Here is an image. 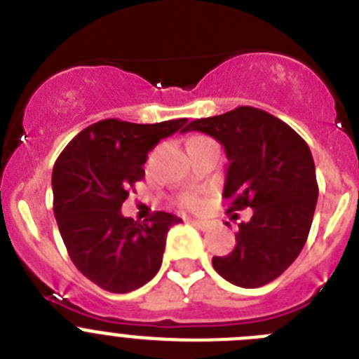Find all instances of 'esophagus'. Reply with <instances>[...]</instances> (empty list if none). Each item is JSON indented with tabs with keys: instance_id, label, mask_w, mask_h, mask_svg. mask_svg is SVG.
Wrapping results in <instances>:
<instances>
[{
	"instance_id": "34e87169",
	"label": "esophagus",
	"mask_w": 359,
	"mask_h": 359,
	"mask_svg": "<svg viewBox=\"0 0 359 359\" xmlns=\"http://www.w3.org/2000/svg\"><path fill=\"white\" fill-rule=\"evenodd\" d=\"M189 222H192L194 226H197L199 229H210V222L208 220H203V219H189Z\"/></svg>"
}]
</instances>
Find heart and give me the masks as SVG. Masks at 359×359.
Returning <instances> with one entry per match:
<instances>
[{
	"mask_svg": "<svg viewBox=\"0 0 359 359\" xmlns=\"http://www.w3.org/2000/svg\"><path fill=\"white\" fill-rule=\"evenodd\" d=\"M199 205V201H197L196 197H189V199H187V206H197Z\"/></svg>",
	"mask_w": 359,
	"mask_h": 359,
	"instance_id": "heart-1",
	"label": "heart"
}]
</instances>
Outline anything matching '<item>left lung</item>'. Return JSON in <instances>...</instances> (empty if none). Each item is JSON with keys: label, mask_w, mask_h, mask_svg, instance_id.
Listing matches in <instances>:
<instances>
[{"label": "left lung", "mask_w": 359, "mask_h": 359, "mask_svg": "<svg viewBox=\"0 0 359 359\" xmlns=\"http://www.w3.org/2000/svg\"><path fill=\"white\" fill-rule=\"evenodd\" d=\"M185 131L224 147L229 212L252 208L251 220L238 224L235 249L213 256V269L242 288L274 281L302 251L313 220L318 185L310 147L288 124L252 107L192 121Z\"/></svg>", "instance_id": "left-lung-1"}]
</instances>
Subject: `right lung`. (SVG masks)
Listing matches in <instances>:
<instances>
[{"instance_id": "right-lung-1", "label": "right lung", "mask_w": 359, "mask_h": 359, "mask_svg": "<svg viewBox=\"0 0 359 359\" xmlns=\"http://www.w3.org/2000/svg\"><path fill=\"white\" fill-rule=\"evenodd\" d=\"M187 119L135 124L104 119L67 144L53 167V212L78 271L103 290L128 294L156 276L167 231L182 219L156 212L147 222L121 206L144 177L147 153Z\"/></svg>"}]
</instances>
